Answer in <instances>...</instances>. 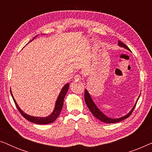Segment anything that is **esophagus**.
Instances as JSON below:
<instances>
[{
  "instance_id": "esophagus-1",
  "label": "esophagus",
  "mask_w": 152,
  "mask_h": 152,
  "mask_svg": "<svg viewBox=\"0 0 152 152\" xmlns=\"http://www.w3.org/2000/svg\"><path fill=\"white\" fill-rule=\"evenodd\" d=\"M82 80V77L79 75H75V82H80Z\"/></svg>"
}]
</instances>
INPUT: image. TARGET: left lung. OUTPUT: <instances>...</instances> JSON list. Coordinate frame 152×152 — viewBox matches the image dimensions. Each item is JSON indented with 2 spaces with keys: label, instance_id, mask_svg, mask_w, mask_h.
Instances as JSON below:
<instances>
[{
  "label": "left lung",
  "instance_id": "1",
  "mask_svg": "<svg viewBox=\"0 0 152 152\" xmlns=\"http://www.w3.org/2000/svg\"><path fill=\"white\" fill-rule=\"evenodd\" d=\"M118 45H119V46L123 47V48H126V50H128L131 51L130 49L128 48V46H126L124 43L121 42L120 41H118ZM139 97H138V99H139ZM84 99H85V102H86L87 107H88V108L91 111V113H92L93 115H94L95 118H97L98 120H101V121H102L103 122H105V123H108V124L116 123V122H120V121H122V120H123L124 119H126V118L129 117L130 115L133 112V111H134V109H135V107H136V105L137 101H138V99H137L136 102V104H135V105L134 106V107H133L132 109L129 111V113L126 114V115H125L124 116H122V117L119 118H109L106 115H104V114L100 110L97 108V107L95 105V104L94 103V102H93L92 98H91V97L90 94H89L88 91H87L86 89H85Z\"/></svg>",
  "mask_w": 152,
  "mask_h": 152
}]
</instances>
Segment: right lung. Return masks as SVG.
<instances>
[{
	"label": "right lung",
	"mask_w": 152,
	"mask_h": 152,
	"mask_svg": "<svg viewBox=\"0 0 152 152\" xmlns=\"http://www.w3.org/2000/svg\"><path fill=\"white\" fill-rule=\"evenodd\" d=\"M35 37H34V38H35ZM68 88H69V83H67V84H66L65 86H64L63 88H62L61 92H60L59 96H58V97H57V101H56V102H55V109H54L53 113H52L50 115L47 116V117H44V118H43V117H34V116L29 115H28V114H26V113H24V112L20 109V107H18V105L17 104V103H16V100L14 99L13 95H12L11 89H10V93H11L12 98H13V99H14V103H15L16 108H17L20 113H21V115L23 116V117L26 118V120H28V121H30L31 122H33V123H35V124H47L52 123V122L55 121V120L57 119V118H58V116L59 115L60 112H61V109H62V107H63V105H64V97H65L66 94L68 92Z\"/></svg>",
	"instance_id": "add662e5"
}]
</instances>
